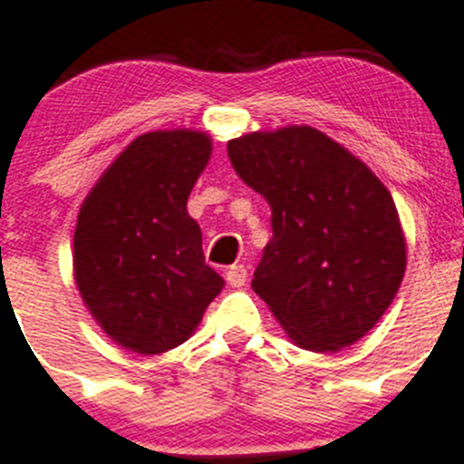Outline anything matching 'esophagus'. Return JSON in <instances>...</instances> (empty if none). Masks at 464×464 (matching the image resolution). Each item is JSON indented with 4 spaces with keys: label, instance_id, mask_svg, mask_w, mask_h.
I'll use <instances>...</instances> for the list:
<instances>
[{
    "label": "esophagus",
    "instance_id": "esophagus-1",
    "mask_svg": "<svg viewBox=\"0 0 464 464\" xmlns=\"http://www.w3.org/2000/svg\"><path fill=\"white\" fill-rule=\"evenodd\" d=\"M227 283L231 287H242L246 283V267L245 265H231L227 269Z\"/></svg>",
    "mask_w": 464,
    "mask_h": 464
}]
</instances>
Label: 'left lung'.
Listing matches in <instances>:
<instances>
[{
	"label": "left lung",
	"instance_id": "1",
	"mask_svg": "<svg viewBox=\"0 0 464 464\" xmlns=\"http://www.w3.org/2000/svg\"><path fill=\"white\" fill-rule=\"evenodd\" d=\"M228 159L272 208V240L251 281L256 295L304 349L337 352L361 340L406 272L388 188L310 127L228 140Z\"/></svg>",
	"mask_w": 464,
	"mask_h": 464
}]
</instances>
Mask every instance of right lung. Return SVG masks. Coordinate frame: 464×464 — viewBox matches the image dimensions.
I'll return each mask as SVG.
<instances>
[{
  "label": "right lung",
  "instance_id": "add662e5",
  "mask_svg": "<svg viewBox=\"0 0 464 464\" xmlns=\"http://www.w3.org/2000/svg\"><path fill=\"white\" fill-rule=\"evenodd\" d=\"M208 159L204 133H145L81 206L76 285L103 331L136 353L186 342L224 285L206 265L201 228L186 208Z\"/></svg>",
  "mask_w": 464,
  "mask_h": 464
}]
</instances>
